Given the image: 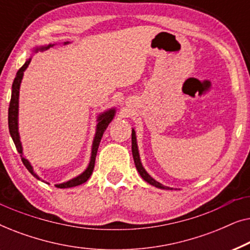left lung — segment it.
Returning a JSON list of instances; mask_svg holds the SVG:
<instances>
[{
	"instance_id": "obj_1",
	"label": "left lung",
	"mask_w": 250,
	"mask_h": 250,
	"mask_svg": "<svg viewBox=\"0 0 250 250\" xmlns=\"http://www.w3.org/2000/svg\"><path fill=\"white\" fill-rule=\"evenodd\" d=\"M132 153H133V158H134V163L136 166V169L140 173V175L142 176V179L146 181V182L151 184V186H155L157 188H160V189H169L163 184H160L159 182H157L156 180H153L151 176L149 175L148 173L146 172V169L143 168L141 162H140V157H139V151H138V146H136V138H135V132L134 129L132 131Z\"/></svg>"
}]
</instances>
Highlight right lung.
Masks as SVG:
<instances>
[{
    "mask_svg": "<svg viewBox=\"0 0 250 250\" xmlns=\"http://www.w3.org/2000/svg\"><path fill=\"white\" fill-rule=\"evenodd\" d=\"M50 46H51V44H50V45H47V46H42V47H41V49H36V51L37 50L49 49ZM29 62H30V59L27 60L26 62L23 63V66L20 68L18 71H17L15 81H13V83H12L11 100H10L9 114H8V123H9L10 134H11V138L13 140V142H15L17 151H18L20 155H22V149H21V143H20L19 133H18V98H19V87H20V82H21L23 71H25L26 68L28 67ZM114 115H115V109H111V110H109L107 112H104V114H102V115L99 116V119H98L99 123H98V127H97V133H95V138H94V141H93V146H92L91 162H90V165H88L86 170H85L83 174H81L80 176L75 177V179L68 181V182H66V183L57 184V186H56L57 188H60V189H66V188H73V187L80 186V184L86 182V181L88 180V177L91 176L92 172H93L94 164H95V157H97L98 148H99V145H100L101 138H102V135H104V132L105 131V128L108 127L109 123L112 121V118H114ZM21 160H22L23 165L26 166V168L28 169L29 172L32 173L33 175L36 177V179H39V176H37L36 174L34 173L33 167L30 166V164L28 163V160H27L26 158H23L22 156H21Z\"/></svg>",
    "mask_w": 250,
    "mask_h": 250,
    "instance_id": "add662e5",
    "label": "right lung"
}]
</instances>
